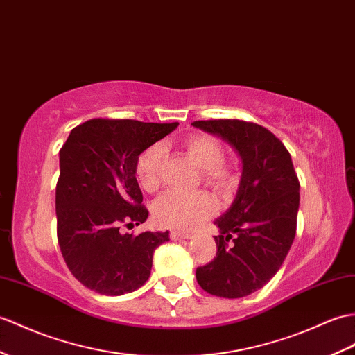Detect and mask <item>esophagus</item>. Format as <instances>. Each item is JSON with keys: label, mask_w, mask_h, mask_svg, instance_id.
<instances>
[{"label": "esophagus", "mask_w": 355, "mask_h": 355, "mask_svg": "<svg viewBox=\"0 0 355 355\" xmlns=\"http://www.w3.org/2000/svg\"><path fill=\"white\" fill-rule=\"evenodd\" d=\"M169 237L172 239V241H180V239H191L192 234L183 233V232H171V233H169Z\"/></svg>", "instance_id": "obj_1"}]
</instances>
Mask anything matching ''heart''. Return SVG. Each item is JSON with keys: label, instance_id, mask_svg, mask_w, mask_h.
Here are the masks:
<instances>
[{"label": "heart", "instance_id": "b5f03b06", "mask_svg": "<svg viewBox=\"0 0 355 355\" xmlns=\"http://www.w3.org/2000/svg\"><path fill=\"white\" fill-rule=\"evenodd\" d=\"M184 154L202 171V181L213 191L230 193L239 181L237 164L225 160L220 140L210 135L196 133L184 139ZM164 145H154L139 155L136 177L146 192H155L163 180ZM216 211V204L204 193H163L154 204V218L159 225L177 230H193Z\"/></svg>", "mask_w": 355, "mask_h": 355}]
</instances>
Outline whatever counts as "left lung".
Returning <instances> with one entry per match:
<instances>
[{
    "mask_svg": "<svg viewBox=\"0 0 355 355\" xmlns=\"http://www.w3.org/2000/svg\"><path fill=\"white\" fill-rule=\"evenodd\" d=\"M192 125L225 139L243 164L236 200L215 222L216 257L196 268V282L210 295L243 298L277 274L291 250L300 180L284 144L259 123L211 119Z\"/></svg>",
    "mask_w": 355,
    "mask_h": 355,
    "instance_id": "8db88e82",
    "label": "left lung"
}]
</instances>
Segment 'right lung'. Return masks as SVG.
I'll return each mask as SVG.
<instances>
[{
	"instance_id": "add662e5",
	"label": "right lung",
	"mask_w": 355,
	"mask_h": 355,
	"mask_svg": "<svg viewBox=\"0 0 355 355\" xmlns=\"http://www.w3.org/2000/svg\"><path fill=\"white\" fill-rule=\"evenodd\" d=\"M178 122L95 118L72 128L60 150L55 186L57 241L66 266L87 289L118 296L150 278L153 254L169 232L135 236L148 210L136 180L140 153Z\"/></svg>"
}]
</instances>
